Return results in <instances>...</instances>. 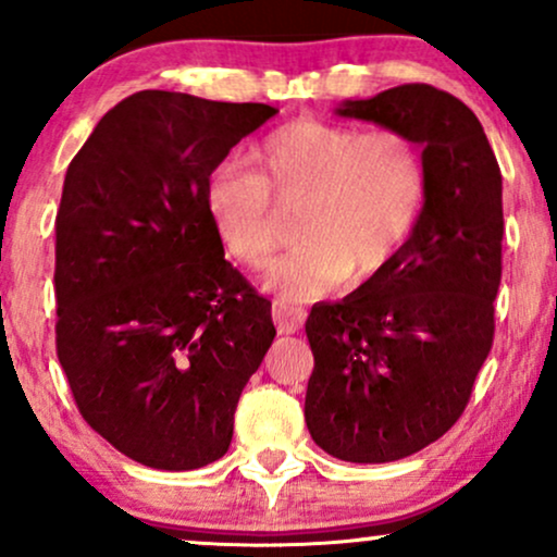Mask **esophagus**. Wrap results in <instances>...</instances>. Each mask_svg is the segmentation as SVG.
Segmentation results:
<instances>
[{
	"mask_svg": "<svg viewBox=\"0 0 557 557\" xmlns=\"http://www.w3.org/2000/svg\"><path fill=\"white\" fill-rule=\"evenodd\" d=\"M272 319H274V327H277L280 335H293V332H298L300 327H304L306 309H300V306L283 304V300H274Z\"/></svg>",
	"mask_w": 557,
	"mask_h": 557,
	"instance_id": "34e87169",
	"label": "esophagus"
}]
</instances>
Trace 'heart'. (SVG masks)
Instances as JSON below:
<instances>
[{"instance_id":"1","label":"heart","mask_w":557,"mask_h":557,"mask_svg":"<svg viewBox=\"0 0 557 557\" xmlns=\"http://www.w3.org/2000/svg\"><path fill=\"white\" fill-rule=\"evenodd\" d=\"M257 170L227 162L209 177V214L227 253L267 270L298 212L304 240L274 264L270 285L306 300L337 280L372 283L406 251L430 201L424 146L400 127L298 117L251 149ZM274 200L278 202L273 203Z\"/></svg>"}]
</instances>
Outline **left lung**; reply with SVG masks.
<instances>
[{
    "label": "left lung",
    "instance_id": "1",
    "mask_svg": "<svg viewBox=\"0 0 557 557\" xmlns=\"http://www.w3.org/2000/svg\"><path fill=\"white\" fill-rule=\"evenodd\" d=\"M337 114L411 133L430 164V201L398 261L306 319L311 437L341 461L387 463L461 419L490 356L503 277V175L476 114L430 83L345 101Z\"/></svg>",
    "mask_w": 557,
    "mask_h": 557
}]
</instances>
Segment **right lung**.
<instances>
[{
  "label": "right lung",
  "instance_id": "right-lung-1",
  "mask_svg": "<svg viewBox=\"0 0 557 557\" xmlns=\"http://www.w3.org/2000/svg\"><path fill=\"white\" fill-rule=\"evenodd\" d=\"M277 112L175 91L114 104L70 162L57 209V359L94 432L190 471L233 440L272 304L225 259L209 177Z\"/></svg>",
  "mask_w": 557,
  "mask_h": 557
}]
</instances>
